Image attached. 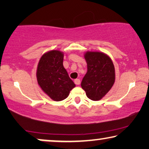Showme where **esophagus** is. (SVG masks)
Here are the masks:
<instances>
[{"instance_id":"1","label":"esophagus","mask_w":149,"mask_h":149,"mask_svg":"<svg viewBox=\"0 0 149 149\" xmlns=\"http://www.w3.org/2000/svg\"><path fill=\"white\" fill-rule=\"evenodd\" d=\"M74 83H75V84H76V85H80L81 81H80V79H75V80H74Z\"/></svg>"}]
</instances>
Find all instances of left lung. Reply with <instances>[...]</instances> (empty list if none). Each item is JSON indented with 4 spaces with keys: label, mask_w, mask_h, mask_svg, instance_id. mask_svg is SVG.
I'll use <instances>...</instances> for the list:
<instances>
[{
    "label": "left lung",
    "mask_w": 149,
    "mask_h": 149,
    "mask_svg": "<svg viewBox=\"0 0 149 149\" xmlns=\"http://www.w3.org/2000/svg\"><path fill=\"white\" fill-rule=\"evenodd\" d=\"M87 72L83 77L81 87L91 100L102 98L115 83V67L111 59L102 52H89L85 54Z\"/></svg>",
    "instance_id": "left-lung-1"
}]
</instances>
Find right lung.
I'll return each instance as SVG.
<instances>
[{"instance_id": "obj_1", "label": "right lung", "mask_w": 149, "mask_h": 149, "mask_svg": "<svg viewBox=\"0 0 149 149\" xmlns=\"http://www.w3.org/2000/svg\"><path fill=\"white\" fill-rule=\"evenodd\" d=\"M64 54L60 51H50L40 58L36 78L42 90L54 101H62L75 87L63 66Z\"/></svg>"}]
</instances>
